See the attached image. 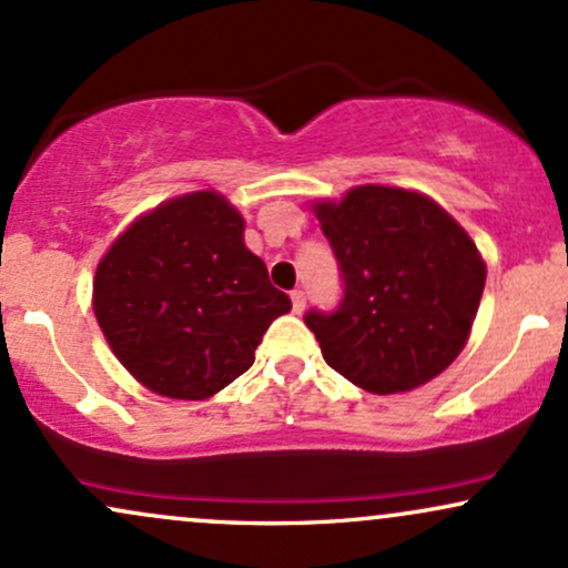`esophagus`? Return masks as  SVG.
<instances>
[{"label":"esophagus","mask_w":568,"mask_h":568,"mask_svg":"<svg viewBox=\"0 0 568 568\" xmlns=\"http://www.w3.org/2000/svg\"><path fill=\"white\" fill-rule=\"evenodd\" d=\"M291 302H293V312H304V306H306V296H304V291H291Z\"/></svg>","instance_id":"obj_1"}]
</instances>
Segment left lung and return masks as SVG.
Masks as SVG:
<instances>
[{"label":"left lung","instance_id":"left-lung-1","mask_svg":"<svg viewBox=\"0 0 568 568\" xmlns=\"http://www.w3.org/2000/svg\"><path fill=\"white\" fill-rule=\"evenodd\" d=\"M315 216L344 285L334 312L304 315L325 363L374 395L408 393L452 366L486 285L470 234L397 186H355L342 202H315Z\"/></svg>","mask_w":568,"mask_h":568}]
</instances>
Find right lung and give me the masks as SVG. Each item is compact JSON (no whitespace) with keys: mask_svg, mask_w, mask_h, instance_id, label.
<instances>
[{"mask_svg":"<svg viewBox=\"0 0 568 568\" xmlns=\"http://www.w3.org/2000/svg\"><path fill=\"white\" fill-rule=\"evenodd\" d=\"M219 192H192L135 219L93 280V312L116 361L152 393L205 400L253 366L291 298L243 243Z\"/></svg>","mask_w":568,"mask_h":568,"instance_id":"obj_1","label":"right lung"}]
</instances>
